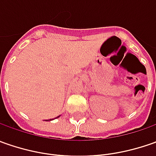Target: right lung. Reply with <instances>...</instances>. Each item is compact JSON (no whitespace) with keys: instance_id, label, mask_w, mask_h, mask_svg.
<instances>
[{"instance_id":"right-lung-1","label":"right lung","mask_w":156,"mask_h":156,"mask_svg":"<svg viewBox=\"0 0 156 156\" xmlns=\"http://www.w3.org/2000/svg\"><path fill=\"white\" fill-rule=\"evenodd\" d=\"M58 117H59V116H58Z\"/></svg>"}]
</instances>
